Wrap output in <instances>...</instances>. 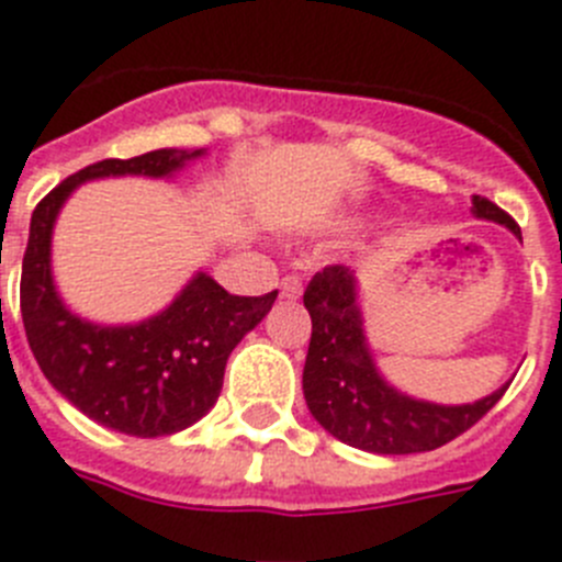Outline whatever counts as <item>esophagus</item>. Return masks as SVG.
<instances>
[{"instance_id":"esophagus-1","label":"esophagus","mask_w":562,"mask_h":562,"mask_svg":"<svg viewBox=\"0 0 562 562\" xmlns=\"http://www.w3.org/2000/svg\"><path fill=\"white\" fill-rule=\"evenodd\" d=\"M278 290H281V299L295 301V299H301L304 284H301L299 276H284V278H281V286H278Z\"/></svg>"}]
</instances>
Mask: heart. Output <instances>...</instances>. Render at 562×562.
I'll use <instances>...</instances> for the list:
<instances>
[{
	"label": "heart",
	"instance_id": "b5f03b06",
	"mask_svg": "<svg viewBox=\"0 0 562 562\" xmlns=\"http://www.w3.org/2000/svg\"><path fill=\"white\" fill-rule=\"evenodd\" d=\"M335 227H338V229H355V227H361V222H358V218H340V222H335Z\"/></svg>",
	"mask_w": 562,
	"mask_h": 562
}]
</instances>
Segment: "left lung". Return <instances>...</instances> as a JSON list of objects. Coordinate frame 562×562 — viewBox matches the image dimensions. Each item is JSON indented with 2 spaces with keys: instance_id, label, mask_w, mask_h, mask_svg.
<instances>
[{
  "instance_id": "1",
  "label": "left lung",
  "mask_w": 562,
  "mask_h": 562,
  "mask_svg": "<svg viewBox=\"0 0 562 562\" xmlns=\"http://www.w3.org/2000/svg\"><path fill=\"white\" fill-rule=\"evenodd\" d=\"M474 218L520 229L488 199L472 195ZM313 338L304 363V397L324 429L340 443L372 454L431 452L474 426L509 390L503 383L474 404H431L395 390L378 369L363 333L358 278L349 267H324L304 292Z\"/></svg>"
}]
</instances>
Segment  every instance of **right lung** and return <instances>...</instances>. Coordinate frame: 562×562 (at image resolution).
Segmentation results:
<instances>
[{
  "mask_svg": "<svg viewBox=\"0 0 562 562\" xmlns=\"http://www.w3.org/2000/svg\"><path fill=\"white\" fill-rule=\"evenodd\" d=\"M204 153L161 147L136 158H104L61 181L31 215L22 321L33 358L81 415L136 438L172 435L213 409L229 352L270 313L278 290L258 299L229 295L199 270L161 313L136 324H95L76 315L56 290L53 227L76 187L122 176L172 179Z\"/></svg>",
  "mask_w": 562,
  "mask_h": 562,
  "instance_id": "add662e5",
  "label": "right lung"
}]
</instances>
